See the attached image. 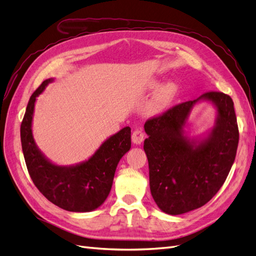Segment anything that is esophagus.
Returning a JSON list of instances; mask_svg holds the SVG:
<instances>
[{
	"label": "esophagus",
	"instance_id": "obj_1",
	"mask_svg": "<svg viewBox=\"0 0 256 256\" xmlns=\"http://www.w3.org/2000/svg\"><path fill=\"white\" fill-rule=\"evenodd\" d=\"M144 141V134L141 130H134L132 134V142L134 144L140 145Z\"/></svg>",
	"mask_w": 256,
	"mask_h": 256
}]
</instances>
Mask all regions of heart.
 <instances>
[{
  "instance_id": "b5f03b06",
  "label": "heart",
  "mask_w": 256,
  "mask_h": 256,
  "mask_svg": "<svg viewBox=\"0 0 256 256\" xmlns=\"http://www.w3.org/2000/svg\"><path fill=\"white\" fill-rule=\"evenodd\" d=\"M158 85L159 82L157 80H154L148 84V88L154 90ZM178 92H180V86L175 82H168L161 85L150 102L148 106H147V113L150 115H159L164 113L173 104Z\"/></svg>"
}]
</instances>
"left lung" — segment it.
Listing matches in <instances>:
<instances>
[{
	"mask_svg": "<svg viewBox=\"0 0 256 256\" xmlns=\"http://www.w3.org/2000/svg\"><path fill=\"white\" fill-rule=\"evenodd\" d=\"M207 102L216 110L214 126L198 137L185 128L196 105ZM144 152L150 187L162 212L177 216L202 207L226 182L236 157L239 134L232 98L209 92L147 120Z\"/></svg>",
	"mask_w": 256,
	"mask_h": 256,
	"instance_id": "obj_1",
	"label": "left lung"
}]
</instances>
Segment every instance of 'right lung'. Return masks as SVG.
<instances>
[{
	"label": "right lung",
	"mask_w": 256,
	"mask_h": 256,
	"mask_svg": "<svg viewBox=\"0 0 256 256\" xmlns=\"http://www.w3.org/2000/svg\"><path fill=\"white\" fill-rule=\"evenodd\" d=\"M44 80L30 96L20 134L22 152L30 178L51 203L67 212H88L102 206L111 191L120 160L131 147V129L125 127L108 138L85 161L58 166L44 156L33 136V116L37 97L52 83Z\"/></svg>",
	"instance_id": "1"
}]
</instances>
